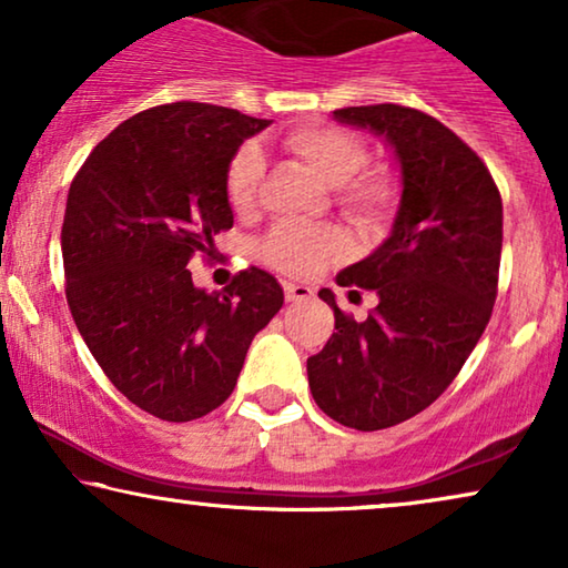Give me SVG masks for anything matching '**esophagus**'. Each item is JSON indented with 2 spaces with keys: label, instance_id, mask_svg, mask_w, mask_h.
I'll list each match as a JSON object with an SVG mask.
<instances>
[{
  "label": "esophagus",
  "instance_id": "obj_1",
  "mask_svg": "<svg viewBox=\"0 0 568 568\" xmlns=\"http://www.w3.org/2000/svg\"><path fill=\"white\" fill-rule=\"evenodd\" d=\"M284 297H286V302H302V300L313 297V290H310V286H305V284L284 282Z\"/></svg>",
  "mask_w": 568,
  "mask_h": 568
}]
</instances>
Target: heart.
Wrapping results in <instances>:
<instances>
[{
    "instance_id": "heart-1",
    "label": "heart",
    "mask_w": 568,
    "mask_h": 568,
    "mask_svg": "<svg viewBox=\"0 0 568 568\" xmlns=\"http://www.w3.org/2000/svg\"><path fill=\"white\" fill-rule=\"evenodd\" d=\"M284 146L328 185H336V204L362 224H377L398 204L400 189L387 168H364L367 144L362 136L333 123H310L284 136ZM263 173L255 144H245L230 160L224 193L235 212L253 206ZM346 240L336 227L284 222L263 240L261 255L268 266L292 276H313L344 253Z\"/></svg>"
}]
</instances>
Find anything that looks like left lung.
Segmentation results:
<instances>
[{
	"label": "left lung",
	"mask_w": 568,
	"mask_h": 568,
	"mask_svg": "<svg viewBox=\"0 0 568 568\" xmlns=\"http://www.w3.org/2000/svg\"><path fill=\"white\" fill-rule=\"evenodd\" d=\"M333 119L385 136L403 191L390 237L336 276L377 292L367 321L317 292L336 333L307 359V379L333 422L377 432L432 406L484 336L499 284L501 196L484 160L416 108H338Z\"/></svg>",
	"instance_id": "8db88e82"
}]
</instances>
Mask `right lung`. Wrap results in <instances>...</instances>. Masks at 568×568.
<instances>
[{"label": "right lung", "mask_w": 568, "mask_h": 568, "mask_svg": "<svg viewBox=\"0 0 568 568\" xmlns=\"http://www.w3.org/2000/svg\"><path fill=\"white\" fill-rule=\"evenodd\" d=\"M268 123L189 100L150 108L115 126L69 185L61 255L77 331L105 377L162 422L222 406L253 336L284 305L255 266L212 294L189 271L232 227L227 165Z\"/></svg>", "instance_id": "1"}]
</instances>
